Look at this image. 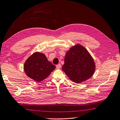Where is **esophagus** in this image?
<instances>
[{
    "mask_svg": "<svg viewBox=\"0 0 120 120\" xmlns=\"http://www.w3.org/2000/svg\"><path fill=\"white\" fill-rule=\"evenodd\" d=\"M56 69H60V68H61V65H60V64H58V65H56Z\"/></svg>",
    "mask_w": 120,
    "mask_h": 120,
    "instance_id": "34e87169",
    "label": "esophagus"
}]
</instances>
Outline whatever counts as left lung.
<instances>
[{"label": "left lung", "mask_w": 120, "mask_h": 120, "mask_svg": "<svg viewBox=\"0 0 120 120\" xmlns=\"http://www.w3.org/2000/svg\"><path fill=\"white\" fill-rule=\"evenodd\" d=\"M64 60L62 70L75 83L85 81L94 74L96 66L93 58L81 45L72 46L66 53Z\"/></svg>", "instance_id": "8db88e82"}]
</instances>
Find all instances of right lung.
<instances>
[{
    "mask_svg": "<svg viewBox=\"0 0 120 120\" xmlns=\"http://www.w3.org/2000/svg\"><path fill=\"white\" fill-rule=\"evenodd\" d=\"M55 69L42 53L36 52L30 56L24 63V70L27 76L37 82L46 79Z\"/></svg>",
    "mask_w": 120,
    "mask_h": 120,
    "instance_id": "right-lung-1",
    "label": "right lung"
}]
</instances>
